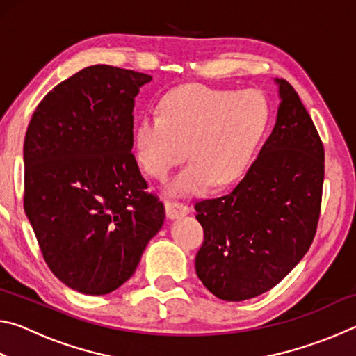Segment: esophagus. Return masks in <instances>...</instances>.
Segmentation results:
<instances>
[{
  "instance_id": "esophagus-1",
  "label": "esophagus",
  "mask_w": 356,
  "mask_h": 356,
  "mask_svg": "<svg viewBox=\"0 0 356 356\" xmlns=\"http://www.w3.org/2000/svg\"><path fill=\"white\" fill-rule=\"evenodd\" d=\"M186 213H190V207L184 202H177V201H168L166 202V216L168 218H179V216H184Z\"/></svg>"
}]
</instances>
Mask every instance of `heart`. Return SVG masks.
I'll return each mask as SVG.
<instances>
[{
    "mask_svg": "<svg viewBox=\"0 0 356 356\" xmlns=\"http://www.w3.org/2000/svg\"><path fill=\"white\" fill-rule=\"evenodd\" d=\"M268 122L267 100L257 91L180 86L161 100L160 113H146L136 122L135 159L165 180L188 150L191 161L168 186L171 195L229 186L248 172Z\"/></svg>",
    "mask_w": 356,
    "mask_h": 356,
    "instance_id": "b5f03b06",
    "label": "heart"
}]
</instances>
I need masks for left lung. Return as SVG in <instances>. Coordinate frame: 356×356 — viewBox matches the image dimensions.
<instances>
[{"label": "left lung", "mask_w": 356, "mask_h": 356, "mask_svg": "<svg viewBox=\"0 0 356 356\" xmlns=\"http://www.w3.org/2000/svg\"><path fill=\"white\" fill-rule=\"evenodd\" d=\"M272 135L231 193L196 202L197 278L226 301L270 291L308 252L321 216L325 152L298 94L278 80Z\"/></svg>", "instance_id": "obj_1"}]
</instances>
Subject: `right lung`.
<instances>
[{
    "label": "right lung",
    "mask_w": 356,
    "mask_h": 356,
    "mask_svg": "<svg viewBox=\"0 0 356 356\" xmlns=\"http://www.w3.org/2000/svg\"><path fill=\"white\" fill-rule=\"evenodd\" d=\"M152 76L91 65L59 83L28 125L25 212L48 268L65 286H122L165 221L131 154L135 97Z\"/></svg>",
    "instance_id": "add662e5"
}]
</instances>
